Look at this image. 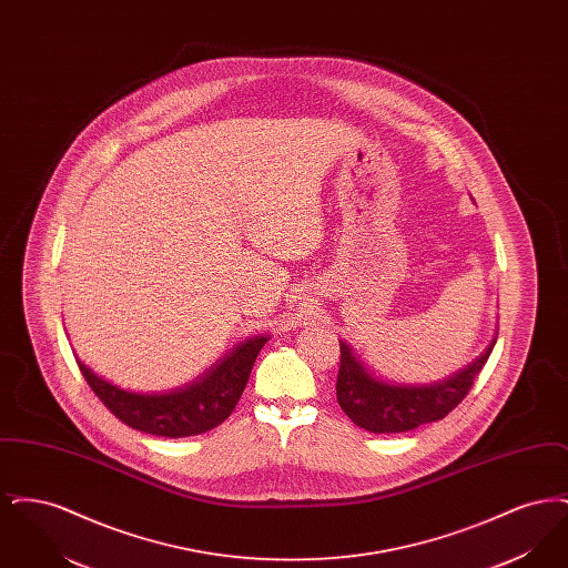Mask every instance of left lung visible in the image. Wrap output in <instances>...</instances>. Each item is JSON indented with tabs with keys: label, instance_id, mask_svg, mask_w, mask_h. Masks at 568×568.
<instances>
[{
	"label": "left lung",
	"instance_id": "left-lung-1",
	"mask_svg": "<svg viewBox=\"0 0 568 568\" xmlns=\"http://www.w3.org/2000/svg\"><path fill=\"white\" fill-rule=\"evenodd\" d=\"M496 338L470 364L433 383H394L377 378L352 347L341 341L336 400L355 426L375 434L415 430L443 419L464 400L473 378L481 373Z\"/></svg>",
	"mask_w": 568,
	"mask_h": 568
}]
</instances>
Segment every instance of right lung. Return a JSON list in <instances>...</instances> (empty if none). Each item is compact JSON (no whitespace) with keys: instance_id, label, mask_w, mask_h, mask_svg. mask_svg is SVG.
<instances>
[{"instance_id":"add662e5","label":"right lung","mask_w":568,"mask_h":568,"mask_svg":"<svg viewBox=\"0 0 568 568\" xmlns=\"http://www.w3.org/2000/svg\"><path fill=\"white\" fill-rule=\"evenodd\" d=\"M268 338L271 336L266 334L251 336L234 345L191 383L153 394L121 389L119 385L98 377L79 359L77 362L95 396L125 426L153 436L183 438L209 433L232 415L243 396L255 357Z\"/></svg>"}]
</instances>
